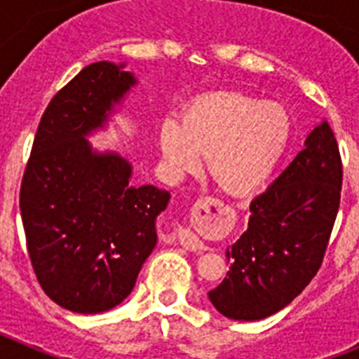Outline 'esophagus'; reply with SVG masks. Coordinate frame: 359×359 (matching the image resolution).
I'll return each instance as SVG.
<instances>
[{"instance_id": "esophagus-1", "label": "esophagus", "mask_w": 359, "mask_h": 359, "mask_svg": "<svg viewBox=\"0 0 359 359\" xmlns=\"http://www.w3.org/2000/svg\"><path fill=\"white\" fill-rule=\"evenodd\" d=\"M212 201H214V199H210V198L199 199V201L196 203V207H198V208H205L208 205V203H212ZM176 236H177V241H180V244H182L183 248L192 250V252H196V250H203V248H205L201 241H199L198 237H196L194 233H192V231H189V230H177Z\"/></svg>"}]
</instances>
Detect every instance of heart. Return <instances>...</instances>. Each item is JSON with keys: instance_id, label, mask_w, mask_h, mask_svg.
I'll return each instance as SVG.
<instances>
[{"instance_id": "1", "label": "heart", "mask_w": 359, "mask_h": 359, "mask_svg": "<svg viewBox=\"0 0 359 359\" xmlns=\"http://www.w3.org/2000/svg\"><path fill=\"white\" fill-rule=\"evenodd\" d=\"M291 122L275 102L217 91L187 104L182 120L167 116L158 128L165 170L182 177L207 154L208 174L228 194L244 196L271 176L290 144Z\"/></svg>"}]
</instances>
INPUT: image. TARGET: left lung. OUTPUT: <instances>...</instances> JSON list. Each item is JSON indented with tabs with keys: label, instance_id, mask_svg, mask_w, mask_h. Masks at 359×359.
Wrapping results in <instances>:
<instances>
[{
	"label": "left lung",
	"instance_id": "obj_1",
	"mask_svg": "<svg viewBox=\"0 0 359 359\" xmlns=\"http://www.w3.org/2000/svg\"><path fill=\"white\" fill-rule=\"evenodd\" d=\"M344 165L327 120L284 172L250 203L248 230L226 257L230 271L208 293L231 320H262L302 293L320 269L340 208Z\"/></svg>",
	"mask_w": 359,
	"mask_h": 359
}]
</instances>
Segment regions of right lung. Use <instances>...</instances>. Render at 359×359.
Here are the masks:
<instances>
[{
  "mask_svg": "<svg viewBox=\"0 0 359 359\" xmlns=\"http://www.w3.org/2000/svg\"><path fill=\"white\" fill-rule=\"evenodd\" d=\"M120 68L93 62L57 91L19 190L37 282L53 302L82 315L113 309L131 293L170 199L158 187L131 185V165L97 154L84 138L135 84Z\"/></svg>",
  "mask_w": 359,
  "mask_h": 359,
  "instance_id": "1",
  "label": "right lung"
}]
</instances>
